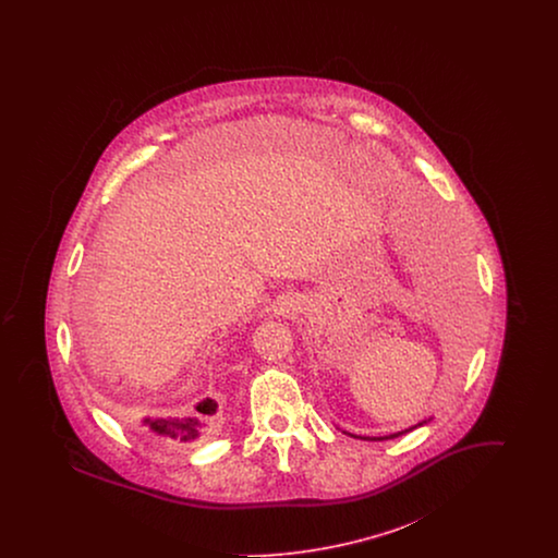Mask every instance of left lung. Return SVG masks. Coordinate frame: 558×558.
Returning <instances> with one entry per match:
<instances>
[{"mask_svg":"<svg viewBox=\"0 0 558 558\" xmlns=\"http://www.w3.org/2000/svg\"><path fill=\"white\" fill-rule=\"evenodd\" d=\"M452 244L450 245L449 242H444L441 246H456V242L453 240H450ZM446 255H451L450 262H456L458 264V257H456V251L453 248H448L446 251ZM416 426H423V423H418ZM416 426H412V428H416ZM412 428H405V430H399V433H393V435H387V437H374V439H393V437H399V435H403V433H408V430H412ZM364 439H368V437H364Z\"/></svg>","mask_w":558,"mask_h":558,"instance_id":"8db88e82","label":"left lung"}]
</instances>
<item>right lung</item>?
I'll return each mask as SVG.
<instances>
[{"instance_id":"1","label":"right lung","mask_w":558,"mask_h":558,"mask_svg":"<svg viewBox=\"0 0 558 558\" xmlns=\"http://www.w3.org/2000/svg\"><path fill=\"white\" fill-rule=\"evenodd\" d=\"M215 412H217V401L207 398L196 405V414L190 418H157V421L144 418V425L162 439H171L178 444H194L205 435H209L215 423Z\"/></svg>"}]
</instances>
